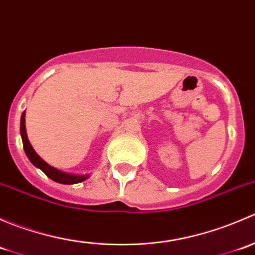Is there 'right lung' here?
<instances>
[{"label":"right lung","mask_w":255,"mask_h":255,"mask_svg":"<svg viewBox=\"0 0 255 255\" xmlns=\"http://www.w3.org/2000/svg\"><path fill=\"white\" fill-rule=\"evenodd\" d=\"M20 135H22L23 140V148H24L25 154H27L28 159L32 161V164L37 168H39L43 173L45 174L48 177H50L53 181L59 182V184H78V182L84 181L87 179L86 175H73V174H66L63 171L58 170V169L53 168L49 164L45 163L39 155L34 151V149L30 145L29 140L27 138V133H25V125H24V112H23L22 117H20Z\"/></svg>","instance_id":"add662e5"}]
</instances>
